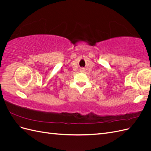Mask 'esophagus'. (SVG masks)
<instances>
[{
	"label": "esophagus",
	"instance_id": "obj_1",
	"mask_svg": "<svg viewBox=\"0 0 151 151\" xmlns=\"http://www.w3.org/2000/svg\"><path fill=\"white\" fill-rule=\"evenodd\" d=\"M81 70L84 71V68H81Z\"/></svg>",
	"mask_w": 151,
	"mask_h": 151
}]
</instances>
